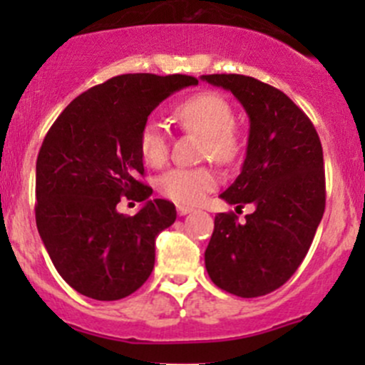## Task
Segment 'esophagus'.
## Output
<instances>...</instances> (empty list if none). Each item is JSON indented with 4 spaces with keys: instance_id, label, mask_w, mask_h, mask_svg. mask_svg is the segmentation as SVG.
<instances>
[{
    "instance_id": "1",
    "label": "esophagus",
    "mask_w": 365,
    "mask_h": 365,
    "mask_svg": "<svg viewBox=\"0 0 365 365\" xmlns=\"http://www.w3.org/2000/svg\"><path fill=\"white\" fill-rule=\"evenodd\" d=\"M176 210H178V215H187V213L192 212L194 208H190V206H182V205H178V206H176Z\"/></svg>"
}]
</instances>
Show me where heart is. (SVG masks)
Returning <instances> with one entry per match:
<instances>
[{"label":"heart","mask_w":365,"mask_h":365,"mask_svg":"<svg viewBox=\"0 0 365 365\" xmlns=\"http://www.w3.org/2000/svg\"><path fill=\"white\" fill-rule=\"evenodd\" d=\"M173 116L185 130L203 135L201 153L219 164H233L244 152V135L233 123L235 113L230 102L212 91H201L180 102ZM139 153L152 168L165 164L169 153L168 135L155 121H146L139 134ZM217 187V175L212 168H175L160 176L159 190L168 200L182 206L203 201Z\"/></svg>","instance_id":"1"}]
</instances>
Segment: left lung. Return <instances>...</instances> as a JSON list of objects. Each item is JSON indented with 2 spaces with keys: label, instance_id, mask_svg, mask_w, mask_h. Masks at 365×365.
Returning <instances> with one entry per match:
<instances>
[{
  "label": "left lung",
  "instance_id": "8db88e82",
  "mask_svg": "<svg viewBox=\"0 0 365 365\" xmlns=\"http://www.w3.org/2000/svg\"><path fill=\"white\" fill-rule=\"evenodd\" d=\"M201 79L231 91L249 116L242 173L220 194L254 212L238 222L217 213L205 251L213 284L242 298L281 288L297 272L325 212V171L318 132L307 114L277 88L240 73Z\"/></svg>",
  "mask_w": 365,
  "mask_h": 365
}]
</instances>
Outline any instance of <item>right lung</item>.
Returning a JSON list of instances; mask_svg holds the SVG:
<instances>
[{
  "label": "right lung",
  "instance_id": "right-lung-1",
  "mask_svg": "<svg viewBox=\"0 0 365 365\" xmlns=\"http://www.w3.org/2000/svg\"><path fill=\"white\" fill-rule=\"evenodd\" d=\"M192 76L125 73L73 98L47 132L36 159L35 219L58 274L81 295L120 300L141 288L155 264V237L175 205L148 200L139 134L164 98ZM145 200L135 216L120 197Z\"/></svg>",
  "mask_w": 365,
  "mask_h": 365
}]
</instances>
